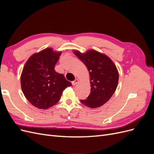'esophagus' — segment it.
<instances>
[{
	"label": "esophagus",
	"instance_id": "1",
	"mask_svg": "<svg viewBox=\"0 0 154 154\" xmlns=\"http://www.w3.org/2000/svg\"><path fill=\"white\" fill-rule=\"evenodd\" d=\"M78 83V79H75V80L72 82V84L73 85H75L77 84Z\"/></svg>",
	"mask_w": 154,
	"mask_h": 154
}]
</instances>
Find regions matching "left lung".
<instances>
[{
  "instance_id": "8db88e82",
  "label": "left lung",
  "mask_w": 154,
  "mask_h": 154,
  "mask_svg": "<svg viewBox=\"0 0 154 154\" xmlns=\"http://www.w3.org/2000/svg\"><path fill=\"white\" fill-rule=\"evenodd\" d=\"M74 53L85 65L89 72L91 93L82 103L90 108H97L108 101L118 84L119 73L114 62L106 55L95 50L85 53L74 51Z\"/></svg>"
}]
</instances>
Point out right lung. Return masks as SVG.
Listing matches in <instances>:
<instances>
[{
	"mask_svg": "<svg viewBox=\"0 0 154 154\" xmlns=\"http://www.w3.org/2000/svg\"><path fill=\"white\" fill-rule=\"evenodd\" d=\"M61 51L46 48L27 60L20 76L23 93L30 103L40 109H48L57 103L63 91L72 83L54 66Z\"/></svg>",
	"mask_w": 154,
	"mask_h": 154,
	"instance_id": "right-lung-1",
	"label": "right lung"
}]
</instances>
